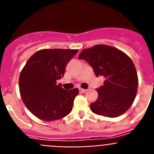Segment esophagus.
<instances>
[{
  "label": "esophagus",
  "mask_w": 154,
  "mask_h": 154,
  "mask_svg": "<svg viewBox=\"0 0 154 154\" xmlns=\"http://www.w3.org/2000/svg\"><path fill=\"white\" fill-rule=\"evenodd\" d=\"M87 91V89H79V92H82V93H85V92Z\"/></svg>",
  "instance_id": "esophagus-1"
}]
</instances>
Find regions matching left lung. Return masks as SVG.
Instances as JSON below:
<instances>
[{
  "label": "left lung",
  "instance_id": "1",
  "mask_svg": "<svg viewBox=\"0 0 154 154\" xmlns=\"http://www.w3.org/2000/svg\"><path fill=\"white\" fill-rule=\"evenodd\" d=\"M79 59L92 67L96 75L104 76V85L98 89V99L90 104L92 112L117 117L132 106L138 88V76L131 58L120 50L106 45L83 49Z\"/></svg>",
  "mask_w": 154,
  "mask_h": 154
}]
</instances>
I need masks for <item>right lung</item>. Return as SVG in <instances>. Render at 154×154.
<instances>
[{"label":"right lung","instance_id":"add662e5","mask_svg":"<svg viewBox=\"0 0 154 154\" xmlns=\"http://www.w3.org/2000/svg\"><path fill=\"white\" fill-rule=\"evenodd\" d=\"M77 49H42L26 62L19 77V90L28 109L44 121L60 119L70 113L79 94L77 88L62 89L57 80Z\"/></svg>","mask_w":154,"mask_h":154}]
</instances>
